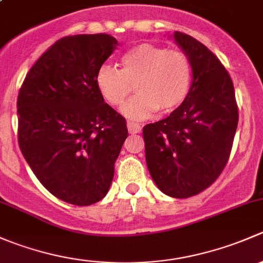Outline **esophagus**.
Instances as JSON below:
<instances>
[{
  "instance_id": "esophagus-1",
  "label": "esophagus",
  "mask_w": 263,
  "mask_h": 263,
  "mask_svg": "<svg viewBox=\"0 0 263 263\" xmlns=\"http://www.w3.org/2000/svg\"><path fill=\"white\" fill-rule=\"evenodd\" d=\"M127 128H128L129 134L132 135L139 134L141 131V126L139 123H135V122H127Z\"/></svg>"
}]
</instances>
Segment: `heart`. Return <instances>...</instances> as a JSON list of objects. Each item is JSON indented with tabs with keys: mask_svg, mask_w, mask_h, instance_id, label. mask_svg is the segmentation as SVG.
I'll use <instances>...</instances> for the list:
<instances>
[{
	"mask_svg": "<svg viewBox=\"0 0 263 263\" xmlns=\"http://www.w3.org/2000/svg\"><path fill=\"white\" fill-rule=\"evenodd\" d=\"M121 63V70L102 66L95 76V84L103 99L112 107L122 104L134 85L137 94L121 109L128 118H148L158 109L163 115L172 113L190 94L192 63L181 50L141 43L127 50Z\"/></svg>",
	"mask_w": 263,
	"mask_h": 263,
	"instance_id": "heart-1",
	"label": "heart"
}]
</instances>
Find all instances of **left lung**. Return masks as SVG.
Segmentation results:
<instances>
[{
    "label": "left lung",
    "mask_w": 263,
    "mask_h": 263,
    "mask_svg": "<svg viewBox=\"0 0 263 263\" xmlns=\"http://www.w3.org/2000/svg\"><path fill=\"white\" fill-rule=\"evenodd\" d=\"M174 41L192 63L190 94L166 118L142 129L145 156L159 190L187 198L210 187L229 160L238 126L234 85L219 58L181 31Z\"/></svg>",
    "instance_id": "obj_1"
}]
</instances>
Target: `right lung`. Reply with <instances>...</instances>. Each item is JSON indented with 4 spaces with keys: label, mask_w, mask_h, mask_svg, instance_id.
<instances>
[{
    "label": "right lung",
    "mask_w": 263,
    "mask_h": 263,
    "mask_svg": "<svg viewBox=\"0 0 263 263\" xmlns=\"http://www.w3.org/2000/svg\"><path fill=\"white\" fill-rule=\"evenodd\" d=\"M118 42L109 34L65 36L30 68L17 97L18 146L39 182L60 200L89 206L108 193L128 136L95 76Z\"/></svg>",
    "instance_id": "add662e5"
}]
</instances>
